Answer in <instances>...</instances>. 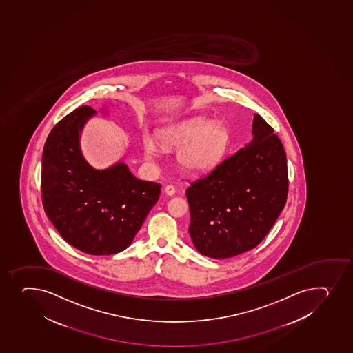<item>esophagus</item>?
I'll use <instances>...</instances> for the list:
<instances>
[{"label": "esophagus", "mask_w": 353, "mask_h": 353, "mask_svg": "<svg viewBox=\"0 0 353 353\" xmlns=\"http://www.w3.org/2000/svg\"><path fill=\"white\" fill-rule=\"evenodd\" d=\"M164 192H165L167 196H174V192H176V190H174V188L172 185H167L165 186V189H164Z\"/></svg>", "instance_id": "34e87169"}]
</instances>
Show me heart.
<instances>
[{
    "instance_id": "1",
    "label": "heart",
    "mask_w": 353,
    "mask_h": 353,
    "mask_svg": "<svg viewBox=\"0 0 353 353\" xmlns=\"http://www.w3.org/2000/svg\"><path fill=\"white\" fill-rule=\"evenodd\" d=\"M157 135L164 147L176 148L182 145L177 153V161L183 170L191 174L214 170L232 147L228 128L204 116L192 117L161 128ZM142 147L148 160L153 161L160 153V143L150 135L142 137Z\"/></svg>"
}]
</instances>
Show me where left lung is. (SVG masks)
<instances>
[{
    "mask_svg": "<svg viewBox=\"0 0 353 353\" xmlns=\"http://www.w3.org/2000/svg\"><path fill=\"white\" fill-rule=\"evenodd\" d=\"M252 140L186 189L189 233L200 254L229 259L257 247L286 204L288 161L280 139L254 113Z\"/></svg>",
    "mask_w": 353,
    "mask_h": 353,
    "instance_id": "8db88e82",
    "label": "left lung"
}]
</instances>
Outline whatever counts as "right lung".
I'll list each match as a JSON object with an SVG mask.
<instances>
[{
	"label": "right lung",
	"instance_id": "1",
	"mask_svg": "<svg viewBox=\"0 0 353 353\" xmlns=\"http://www.w3.org/2000/svg\"><path fill=\"white\" fill-rule=\"evenodd\" d=\"M94 114L89 106H81L48 134L41 159V196L45 213L67 243L103 256L130 247L157 204L161 185L137 179L123 161L106 169L88 163L81 133Z\"/></svg>",
	"mask_w": 353,
	"mask_h": 353
}]
</instances>
